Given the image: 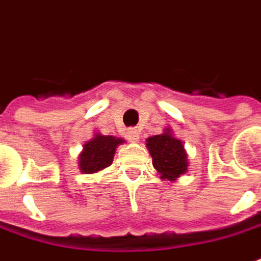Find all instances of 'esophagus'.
<instances>
[{"label":"esophagus","mask_w":261,"mask_h":261,"mask_svg":"<svg viewBox=\"0 0 261 261\" xmlns=\"http://www.w3.org/2000/svg\"><path fill=\"white\" fill-rule=\"evenodd\" d=\"M127 137H128V140H130L131 143H137L140 140V131L136 130V128H130V130L127 131Z\"/></svg>","instance_id":"34e87169"}]
</instances>
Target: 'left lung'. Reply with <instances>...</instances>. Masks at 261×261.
<instances>
[{
  "label": "left lung",
  "mask_w": 261,
  "mask_h": 261,
  "mask_svg": "<svg viewBox=\"0 0 261 261\" xmlns=\"http://www.w3.org/2000/svg\"><path fill=\"white\" fill-rule=\"evenodd\" d=\"M147 148L152 156V165L164 181L174 182L188 172V154L179 138L171 128H164L162 134L147 138Z\"/></svg>",
  "instance_id": "8db88e82"
}]
</instances>
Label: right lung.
<instances>
[{
  "instance_id": "1",
  "label": "right lung",
  "mask_w": 261,
  "mask_h": 261,
  "mask_svg": "<svg viewBox=\"0 0 261 261\" xmlns=\"http://www.w3.org/2000/svg\"><path fill=\"white\" fill-rule=\"evenodd\" d=\"M124 143L123 138L114 136H103L96 131L92 140L83 145L79 154V169L82 174H96L110 167L116 154V148Z\"/></svg>"
}]
</instances>
